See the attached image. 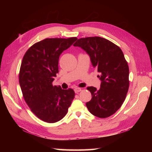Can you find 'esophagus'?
<instances>
[{"instance_id": "34e87169", "label": "esophagus", "mask_w": 152, "mask_h": 152, "mask_svg": "<svg viewBox=\"0 0 152 152\" xmlns=\"http://www.w3.org/2000/svg\"><path fill=\"white\" fill-rule=\"evenodd\" d=\"M74 91H75V93H79V92H80L82 91V89H81V88H79V87H77V88H75L74 89Z\"/></svg>"}]
</instances>
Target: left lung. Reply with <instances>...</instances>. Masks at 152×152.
Here are the masks:
<instances>
[{"label": "left lung", "instance_id": "left-lung-1", "mask_svg": "<svg viewBox=\"0 0 152 152\" xmlns=\"http://www.w3.org/2000/svg\"><path fill=\"white\" fill-rule=\"evenodd\" d=\"M89 55L92 65L97 69L102 80L99 89L88 87L92 96L86 107L93 115L107 118L121 107L129 86V66L121 49L100 37L78 39L73 44Z\"/></svg>", "mask_w": 152, "mask_h": 152}]
</instances>
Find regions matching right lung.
Here are the masks:
<instances>
[{
	"instance_id": "obj_1",
	"label": "right lung",
	"mask_w": 152,
	"mask_h": 152,
	"mask_svg": "<svg viewBox=\"0 0 152 152\" xmlns=\"http://www.w3.org/2000/svg\"><path fill=\"white\" fill-rule=\"evenodd\" d=\"M77 40L45 39L31 45L23 58L19 73L23 96L31 111L45 122L61 120L74 99L73 89H62L53 82L59 72V56Z\"/></svg>"
}]
</instances>
